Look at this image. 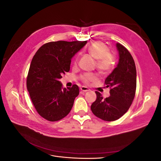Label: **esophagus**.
I'll return each instance as SVG.
<instances>
[{
	"instance_id": "1",
	"label": "esophagus",
	"mask_w": 161,
	"mask_h": 161,
	"mask_svg": "<svg viewBox=\"0 0 161 161\" xmlns=\"http://www.w3.org/2000/svg\"><path fill=\"white\" fill-rule=\"evenodd\" d=\"M80 91L82 92H87L89 91V89L86 86H82V87H80Z\"/></svg>"
}]
</instances>
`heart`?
<instances>
[{"instance_id": "1", "label": "heart", "mask_w": 161, "mask_h": 161, "mask_svg": "<svg viewBox=\"0 0 161 161\" xmlns=\"http://www.w3.org/2000/svg\"><path fill=\"white\" fill-rule=\"evenodd\" d=\"M87 52L96 59V67L103 75H107L114 70L115 66L116 58L114 53L109 51V47L102 42H95L87 47ZM78 61L77 57L75 60V64ZM97 78L95 73H85L80 76L81 80L86 85L95 81Z\"/></svg>"}]
</instances>
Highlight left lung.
<instances>
[{
    "mask_svg": "<svg viewBox=\"0 0 161 161\" xmlns=\"http://www.w3.org/2000/svg\"><path fill=\"white\" fill-rule=\"evenodd\" d=\"M116 46L119 63L105 80L106 86L110 88V96L103 99L100 92L96 91L97 99L91 106L95 116L107 121L118 119L128 111L136 89V69L133 58L124 46L118 43Z\"/></svg>",
    "mask_w": 161,
    "mask_h": 161,
    "instance_id": "obj_1",
    "label": "left lung"
}]
</instances>
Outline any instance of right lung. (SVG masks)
<instances>
[{
    "label": "right lung",
    "mask_w": 161,
    "mask_h": 161,
    "mask_svg": "<svg viewBox=\"0 0 161 161\" xmlns=\"http://www.w3.org/2000/svg\"><path fill=\"white\" fill-rule=\"evenodd\" d=\"M86 41H58L43 44L34 55L27 76V89L38 114L50 121L63 119L79 94V86L63 88L59 79L69 72L71 58Z\"/></svg>",
    "instance_id": "add662e5"
}]
</instances>
